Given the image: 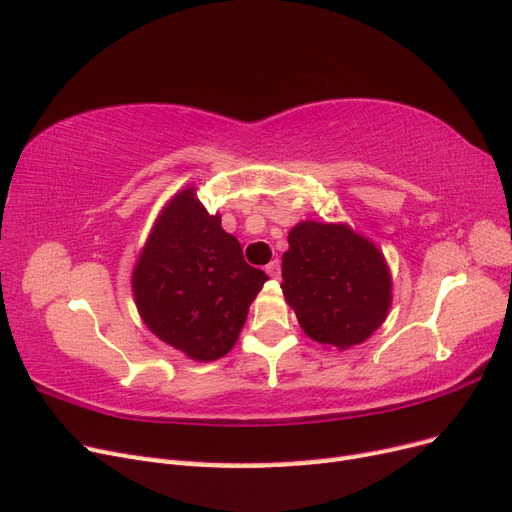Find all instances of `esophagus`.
<instances>
[{
	"label": "esophagus",
	"mask_w": 512,
	"mask_h": 512,
	"mask_svg": "<svg viewBox=\"0 0 512 512\" xmlns=\"http://www.w3.org/2000/svg\"><path fill=\"white\" fill-rule=\"evenodd\" d=\"M265 271L269 273V277H273V280H277V277H280V273H282V267H280V260H271L269 265L265 267Z\"/></svg>",
	"instance_id": "34e87169"
}]
</instances>
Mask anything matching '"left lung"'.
<instances>
[{"label": "left lung", "mask_w": 512, "mask_h": 512, "mask_svg": "<svg viewBox=\"0 0 512 512\" xmlns=\"http://www.w3.org/2000/svg\"><path fill=\"white\" fill-rule=\"evenodd\" d=\"M284 299L307 337L348 350L389 316L393 277L384 254L348 224L305 220L288 232Z\"/></svg>", "instance_id": "8db88e82"}]
</instances>
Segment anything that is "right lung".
<instances>
[{
  "instance_id": "1",
  "label": "right lung",
  "mask_w": 512,
  "mask_h": 512,
  "mask_svg": "<svg viewBox=\"0 0 512 512\" xmlns=\"http://www.w3.org/2000/svg\"><path fill=\"white\" fill-rule=\"evenodd\" d=\"M267 280L243 260L220 213L211 215L188 185L153 222L132 271V294L153 335L188 359L209 363L235 346Z\"/></svg>"
}]
</instances>
